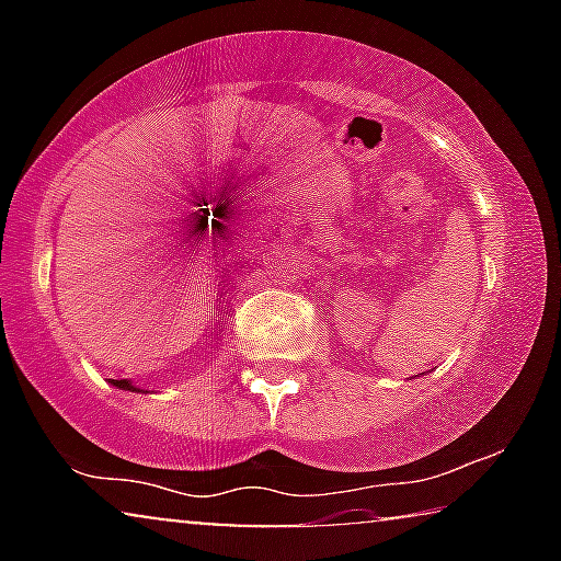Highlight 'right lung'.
I'll list each match as a JSON object with an SVG mask.
<instances>
[{"label":"right lung","instance_id":"1","mask_svg":"<svg viewBox=\"0 0 561 561\" xmlns=\"http://www.w3.org/2000/svg\"><path fill=\"white\" fill-rule=\"evenodd\" d=\"M113 385H115V388H124V390H137L131 382H126V379H115Z\"/></svg>","mask_w":561,"mask_h":561}]
</instances>
